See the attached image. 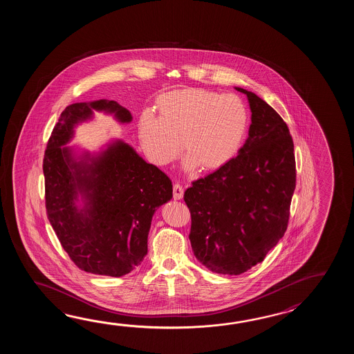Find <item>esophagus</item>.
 <instances>
[{
	"label": "esophagus",
	"instance_id": "obj_1",
	"mask_svg": "<svg viewBox=\"0 0 354 354\" xmlns=\"http://www.w3.org/2000/svg\"><path fill=\"white\" fill-rule=\"evenodd\" d=\"M183 197V187L180 183H174V200H180Z\"/></svg>",
	"mask_w": 354,
	"mask_h": 354
}]
</instances>
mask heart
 Returning <instances> with one entry per match:
<instances>
[{
    "instance_id": "b5f03b06",
    "label": "heart",
    "mask_w": 354,
    "mask_h": 354,
    "mask_svg": "<svg viewBox=\"0 0 354 354\" xmlns=\"http://www.w3.org/2000/svg\"><path fill=\"white\" fill-rule=\"evenodd\" d=\"M154 111L156 118H139L138 134L156 166L172 163L182 148L187 169L215 171L236 156L248 133V110L235 95L205 88L171 91L156 100Z\"/></svg>"
}]
</instances>
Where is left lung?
Listing matches in <instances>:
<instances>
[{
	"instance_id": "1",
	"label": "left lung",
	"mask_w": 354,
	"mask_h": 354,
	"mask_svg": "<svg viewBox=\"0 0 354 354\" xmlns=\"http://www.w3.org/2000/svg\"><path fill=\"white\" fill-rule=\"evenodd\" d=\"M239 154L185 192L194 254L210 271L241 274L261 263L285 235L296 187L294 140L286 122L256 93Z\"/></svg>"
}]
</instances>
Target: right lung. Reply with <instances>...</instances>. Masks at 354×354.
Returning <instances> with one entry per match:
<instances>
[{"instance_id":"obj_1","label":"right lung","mask_w":354,"mask_h":354,"mask_svg":"<svg viewBox=\"0 0 354 354\" xmlns=\"http://www.w3.org/2000/svg\"><path fill=\"white\" fill-rule=\"evenodd\" d=\"M93 110L131 115L115 101L77 102L60 113L43 159L46 216L71 261L84 272L120 277L142 263L154 211L172 198V182L128 144L116 142L91 163L75 162L67 143L78 121ZM88 205L78 211L76 194Z\"/></svg>"}]
</instances>
